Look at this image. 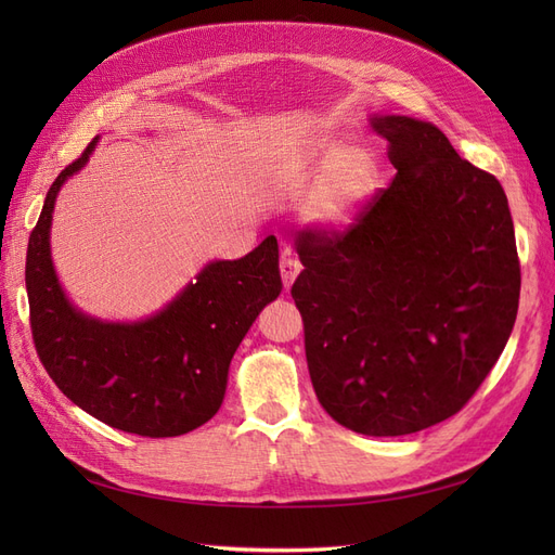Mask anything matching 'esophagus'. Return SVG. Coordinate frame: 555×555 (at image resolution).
I'll list each match as a JSON object with an SVG mask.
<instances>
[{"mask_svg":"<svg viewBox=\"0 0 555 555\" xmlns=\"http://www.w3.org/2000/svg\"><path fill=\"white\" fill-rule=\"evenodd\" d=\"M300 273V263H298V259L292 255L289 249H284L282 251V257H280V275H282V284H284V289H289L292 284H294V280H296V275Z\"/></svg>","mask_w":555,"mask_h":555,"instance_id":"obj_1","label":"esophagus"}]
</instances>
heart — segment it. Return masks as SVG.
Segmentation results:
<instances>
[{"label":"heart","mask_w":555,"mask_h":555,"mask_svg":"<svg viewBox=\"0 0 555 555\" xmlns=\"http://www.w3.org/2000/svg\"><path fill=\"white\" fill-rule=\"evenodd\" d=\"M308 180L314 188L306 206L308 220L322 229H343L373 196L377 171L361 147L328 141L312 155Z\"/></svg>","instance_id":"heart-1"}]
</instances>
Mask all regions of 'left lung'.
I'll return each mask as SVG.
<instances>
[{
    "instance_id": "left-lung-1",
    "label": "left lung",
    "mask_w": 555,
    "mask_h": 555,
    "mask_svg": "<svg viewBox=\"0 0 555 555\" xmlns=\"http://www.w3.org/2000/svg\"><path fill=\"white\" fill-rule=\"evenodd\" d=\"M396 176L345 229H304L292 287L322 408L396 438L461 412L516 322L520 263L507 196L444 133L373 117Z\"/></svg>"
}]
</instances>
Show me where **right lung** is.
Returning a JSON list of instances; mask_svg holds the SVG:
<instances>
[{"instance_id": "right-lung-1", "label": "right lung", "mask_w": 555, "mask_h": 555, "mask_svg": "<svg viewBox=\"0 0 555 555\" xmlns=\"http://www.w3.org/2000/svg\"><path fill=\"white\" fill-rule=\"evenodd\" d=\"M96 139L50 184L29 233L25 284L37 354L57 389L111 428L176 438L220 410L229 363L266 304L282 292L278 241L236 261H212L173 304L139 324H104L66 300L50 261V220L62 182L82 169Z\"/></svg>"}]
</instances>
